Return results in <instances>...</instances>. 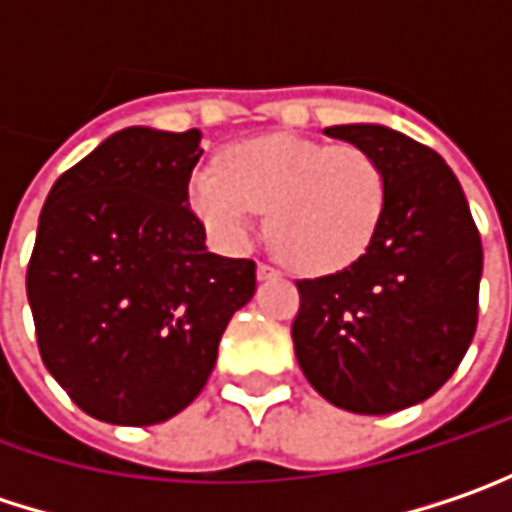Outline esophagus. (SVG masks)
<instances>
[{
  "mask_svg": "<svg viewBox=\"0 0 512 512\" xmlns=\"http://www.w3.org/2000/svg\"><path fill=\"white\" fill-rule=\"evenodd\" d=\"M275 275H278V269H275V266H269V263H257V278H260V281L275 278Z\"/></svg>",
  "mask_w": 512,
  "mask_h": 512,
  "instance_id": "esophagus-1",
  "label": "esophagus"
}]
</instances>
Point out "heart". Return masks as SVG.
I'll return each mask as SVG.
<instances>
[{
    "mask_svg": "<svg viewBox=\"0 0 512 512\" xmlns=\"http://www.w3.org/2000/svg\"><path fill=\"white\" fill-rule=\"evenodd\" d=\"M388 182L356 144L269 136L243 141L199 167L188 202L223 246H243L257 211H269V243L304 275H330L371 246Z\"/></svg>",
    "mask_w": 512,
    "mask_h": 512,
    "instance_id": "b5f03b06",
    "label": "heart"
}]
</instances>
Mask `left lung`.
I'll use <instances>...</instances> for the list:
<instances>
[{
  "instance_id": "8db88e82",
  "label": "left lung",
  "mask_w": 512,
  "mask_h": 512,
  "mask_svg": "<svg viewBox=\"0 0 512 512\" xmlns=\"http://www.w3.org/2000/svg\"><path fill=\"white\" fill-rule=\"evenodd\" d=\"M324 133L368 150L388 196L365 255L295 284V356L327 403L391 414L432 397L461 365L478 324L481 234L432 147L376 124Z\"/></svg>"
}]
</instances>
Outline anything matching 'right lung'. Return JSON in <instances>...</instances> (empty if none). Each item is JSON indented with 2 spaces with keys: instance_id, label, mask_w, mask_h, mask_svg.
<instances>
[{
  "instance_id": "1",
  "label": "right lung",
  "mask_w": 512,
  "mask_h": 512,
  "mask_svg": "<svg viewBox=\"0 0 512 512\" xmlns=\"http://www.w3.org/2000/svg\"><path fill=\"white\" fill-rule=\"evenodd\" d=\"M199 130L130 127L51 188L28 260L37 347L95 420L153 426L205 388L255 260L205 249L188 205Z\"/></svg>"
}]
</instances>
